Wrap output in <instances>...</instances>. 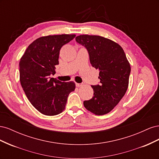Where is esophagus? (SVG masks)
Returning a JSON list of instances; mask_svg holds the SVG:
<instances>
[{"label":"esophagus","instance_id":"obj_1","mask_svg":"<svg viewBox=\"0 0 159 159\" xmlns=\"http://www.w3.org/2000/svg\"><path fill=\"white\" fill-rule=\"evenodd\" d=\"M83 84H79V83H76L75 85L76 87H81V86H83Z\"/></svg>","mask_w":159,"mask_h":159}]
</instances>
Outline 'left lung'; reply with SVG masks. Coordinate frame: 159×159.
Returning a JSON list of instances; mask_svg holds the SVG:
<instances>
[{"mask_svg":"<svg viewBox=\"0 0 159 159\" xmlns=\"http://www.w3.org/2000/svg\"><path fill=\"white\" fill-rule=\"evenodd\" d=\"M85 47L90 63L99 71L100 84L91 85L93 96L84 105L95 115L110 112L125 94L131 66L122 48L116 42L99 36L80 35L75 38Z\"/></svg>","mask_w":159,"mask_h":159,"instance_id":"8db88e82","label":"left lung"}]
</instances>
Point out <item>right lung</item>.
<instances>
[{
	"instance_id": "1",
	"label": "right lung",
	"mask_w": 159,
	"mask_h": 159,
	"mask_svg": "<svg viewBox=\"0 0 159 159\" xmlns=\"http://www.w3.org/2000/svg\"><path fill=\"white\" fill-rule=\"evenodd\" d=\"M75 34L43 36L30 44L19 63L20 81L31 104L45 115H58L65 109L69 94L75 90L74 81L61 82L50 75L56 74L61 48Z\"/></svg>"
}]
</instances>
